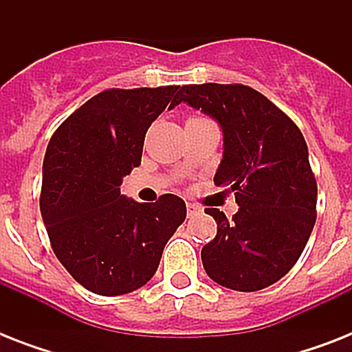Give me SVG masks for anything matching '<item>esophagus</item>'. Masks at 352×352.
Returning <instances> with one entry per match:
<instances>
[{
  "label": "esophagus",
  "mask_w": 352,
  "mask_h": 352,
  "mask_svg": "<svg viewBox=\"0 0 352 352\" xmlns=\"http://www.w3.org/2000/svg\"><path fill=\"white\" fill-rule=\"evenodd\" d=\"M186 210H188V215H193V214H197V212H199V206H197V204H193V203H188Z\"/></svg>",
  "instance_id": "esophagus-1"
}]
</instances>
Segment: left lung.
<instances>
[{"label": "left lung", "mask_w": 352, "mask_h": 352, "mask_svg": "<svg viewBox=\"0 0 352 352\" xmlns=\"http://www.w3.org/2000/svg\"><path fill=\"white\" fill-rule=\"evenodd\" d=\"M181 102L219 122L225 151L214 182L239 204L232 219L204 210L217 223V235L201 250L204 270L226 289H267L294 267L316 223L318 186L305 138L248 85H182L173 104Z\"/></svg>", "instance_id": "obj_1"}]
</instances>
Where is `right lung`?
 Instances as JSON below:
<instances>
[{"mask_svg":"<svg viewBox=\"0 0 352 352\" xmlns=\"http://www.w3.org/2000/svg\"><path fill=\"white\" fill-rule=\"evenodd\" d=\"M179 85L107 89L58 127L43 159L40 210L65 270L91 292L120 296L153 278L166 243L186 219L173 193L157 203L120 195L142 159L151 122L173 107Z\"/></svg>","mask_w":352,"mask_h":352,"instance_id":"obj_1","label":"right lung"}]
</instances>
